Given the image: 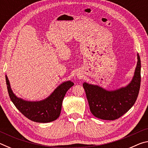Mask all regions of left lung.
<instances>
[{"instance_id":"obj_1","label":"left lung","mask_w":148,"mask_h":148,"mask_svg":"<svg viewBox=\"0 0 148 148\" xmlns=\"http://www.w3.org/2000/svg\"><path fill=\"white\" fill-rule=\"evenodd\" d=\"M137 64L131 82L125 87L108 91L99 86L83 84L90 111L97 118L115 120L131 108L138 95L141 82V62L137 53Z\"/></svg>"}]
</instances>
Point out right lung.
Segmentation results:
<instances>
[{
    "instance_id": "add662e5",
    "label": "right lung",
    "mask_w": 148,
    "mask_h": 148,
    "mask_svg": "<svg viewBox=\"0 0 148 148\" xmlns=\"http://www.w3.org/2000/svg\"><path fill=\"white\" fill-rule=\"evenodd\" d=\"M6 82L10 98L17 110L29 119L38 123H49L58 118L65 95L74 86L71 80L64 82L46 99L39 101H29L19 98L14 93L6 75Z\"/></svg>"
}]
</instances>
